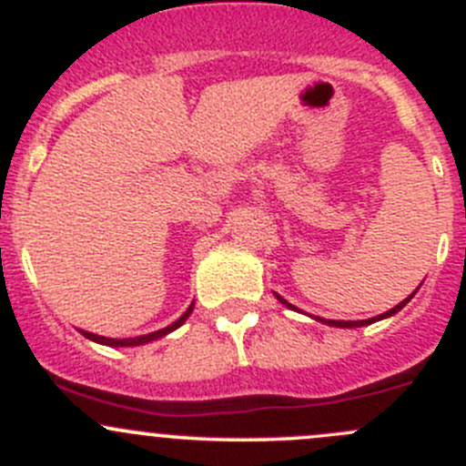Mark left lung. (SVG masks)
<instances>
[{
    "label": "left lung",
    "mask_w": 466,
    "mask_h": 466,
    "mask_svg": "<svg viewBox=\"0 0 466 466\" xmlns=\"http://www.w3.org/2000/svg\"><path fill=\"white\" fill-rule=\"evenodd\" d=\"M415 293H417V290H415ZM415 293H412V295H408V298L403 299V302H399L397 307H394V309H390V311L380 313V316H374V318H370V320H324V318H313V320H318V322H324V324H329V327H340V329L368 327V324H372V322H379V320H385V318H390V316H394V313H399V311H401V309L406 307V304L410 302L412 298H415ZM275 298L279 299V302L284 304V307H289V309H293V311H298V309H295L293 304H290V302H286V299L281 298V295H277V293H275Z\"/></svg>",
    "instance_id": "left-lung-1"
}]
</instances>
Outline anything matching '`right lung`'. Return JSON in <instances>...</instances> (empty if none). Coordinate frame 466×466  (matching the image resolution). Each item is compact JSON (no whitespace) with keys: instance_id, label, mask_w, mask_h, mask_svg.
I'll list each match as a JSON object with an SVG mask.
<instances>
[{"instance_id":"add662e5","label":"right lung","mask_w":466,"mask_h":466,"mask_svg":"<svg viewBox=\"0 0 466 466\" xmlns=\"http://www.w3.org/2000/svg\"><path fill=\"white\" fill-rule=\"evenodd\" d=\"M194 304L196 302H191L189 309H187V311L182 313V316L177 318L176 322L168 324V327L159 329V331H153V333H144V336H137V338H106V336H96V333H92V331H86V329H78V331H81L86 338H89V340L98 342V345H107V347H139V345H146V342L157 340V338H164V336H167V333L176 331L177 327H182L187 318L191 316V311H194Z\"/></svg>"}]
</instances>
